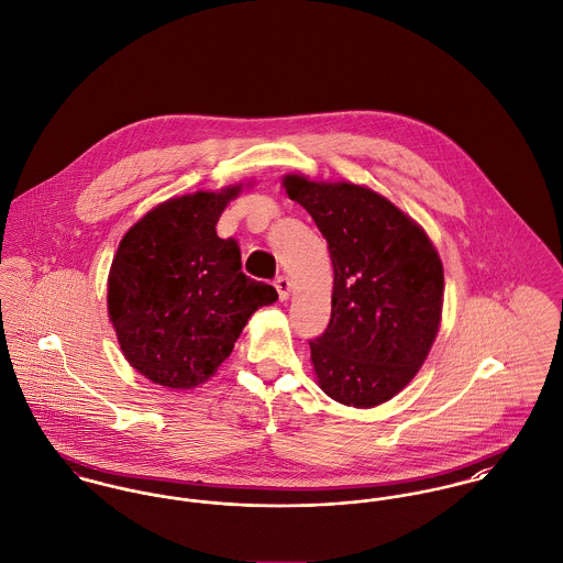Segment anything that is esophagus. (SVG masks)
Instances as JSON below:
<instances>
[{"label":"esophagus","mask_w":563,"mask_h":563,"mask_svg":"<svg viewBox=\"0 0 563 563\" xmlns=\"http://www.w3.org/2000/svg\"><path fill=\"white\" fill-rule=\"evenodd\" d=\"M274 287H276V291H278V300L285 302V300L289 298V294H291V283H289V278H287V276H278V278L274 280Z\"/></svg>","instance_id":"34e87169"}]
</instances>
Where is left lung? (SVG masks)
Here are the masks:
<instances>
[{"label": "left lung", "mask_w": 563, "mask_h": 563, "mask_svg": "<svg viewBox=\"0 0 563 563\" xmlns=\"http://www.w3.org/2000/svg\"><path fill=\"white\" fill-rule=\"evenodd\" d=\"M312 217L334 265L332 314L310 345L321 389L349 407L396 396L424 364L443 306V265L424 229L351 181L283 177Z\"/></svg>", "instance_id": "8db88e82"}]
</instances>
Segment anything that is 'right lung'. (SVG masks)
<instances>
[{"mask_svg": "<svg viewBox=\"0 0 563 563\" xmlns=\"http://www.w3.org/2000/svg\"><path fill=\"white\" fill-rule=\"evenodd\" d=\"M242 184L175 197L122 238L107 306L130 366L165 388L208 382L229 357L251 314L278 294L242 272L240 246L217 222Z\"/></svg>", "mask_w": 563, "mask_h": 563, "instance_id": "obj_1", "label": "right lung"}]
</instances>
